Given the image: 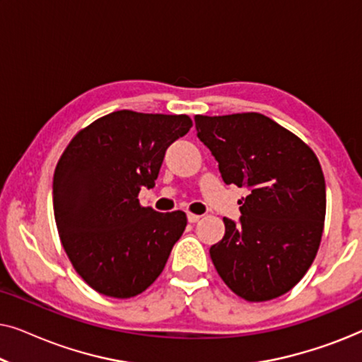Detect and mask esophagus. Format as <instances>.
Segmentation results:
<instances>
[{
  "label": "esophagus",
  "instance_id": "obj_1",
  "mask_svg": "<svg viewBox=\"0 0 362 362\" xmlns=\"http://www.w3.org/2000/svg\"><path fill=\"white\" fill-rule=\"evenodd\" d=\"M201 219L199 214H192V212H187V221L191 222V224H194V222H197Z\"/></svg>",
  "mask_w": 362,
  "mask_h": 362
}]
</instances>
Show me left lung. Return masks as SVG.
Returning <instances> with one entry per match:
<instances>
[{"label":"left lung","mask_w":362,"mask_h":362,"mask_svg":"<svg viewBox=\"0 0 362 362\" xmlns=\"http://www.w3.org/2000/svg\"><path fill=\"white\" fill-rule=\"evenodd\" d=\"M197 138L226 185L247 187L240 219L209 249L224 284L247 301L286 293L313 264L323 234L326 186L320 161L298 136L262 113L196 115Z\"/></svg>","instance_id":"left-lung-1"}]
</instances>
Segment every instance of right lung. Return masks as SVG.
<instances>
[{"label": "right lung", "instance_id": "add662e5", "mask_svg": "<svg viewBox=\"0 0 362 362\" xmlns=\"http://www.w3.org/2000/svg\"><path fill=\"white\" fill-rule=\"evenodd\" d=\"M192 127L187 115L118 110L72 138L52 181L54 217L74 269L98 293L132 298L165 269L187 219L138 201L155 186L168 146Z\"/></svg>", "mask_w": 362, "mask_h": 362}]
</instances>
